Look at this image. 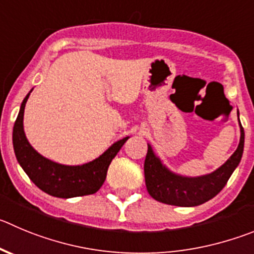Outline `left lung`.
I'll list each match as a JSON object with an SVG mask.
<instances>
[{
  "instance_id": "left-lung-1",
  "label": "left lung",
  "mask_w": 254,
  "mask_h": 254,
  "mask_svg": "<svg viewBox=\"0 0 254 254\" xmlns=\"http://www.w3.org/2000/svg\"><path fill=\"white\" fill-rule=\"evenodd\" d=\"M237 114L239 120V113ZM239 129L241 139L238 148L231 158L213 173L200 177H184L172 172L167 165L163 164L150 144H148L144 174L149 194L158 202L178 207H195L214 198L224 188L232 173L241 163L245 148V130L241 122Z\"/></svg>"
}]
</instances>
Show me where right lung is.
I'll return each mask as SVG.
<instances>
[{"label": "right lung", "instance_id": "right-lung-1", "mask_svg": "<svg viewBox=\"0 0 254 254\" xmlns=\"http://www.w3.org/2000/svg\"><path fill=\"white\" fill-rule=\"evenodd\" d=\"M31 91L23 99L13 125L12 143L18 164L35 186L52 196L73 198L96 193L105 182L111 160L129 136L115 141L99 158L86 164L64 165L52 162L32 148L23 130V113Z\"/></svg>", "mask_w": 254, "mask_h": 254}]
</instances>
